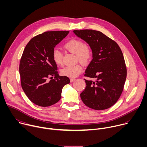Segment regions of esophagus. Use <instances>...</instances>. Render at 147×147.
Masks as SVG:
<instances>
[{
    "instance_id": "1",
    "label": "esophagus",
    "mask_w": 147,
    "mask_h": 147,
    "mask_svg": "<svg viewBox=\"0 0 147 147\" xmlns=\"http://www.w3.org/2000/svg\"><path fill=\"white\" fill-rule=\"evenodd\" d=\"M76 80V79L75 78H70V81H71V82L74 81Z\"/></svg>"
}]
</instances>
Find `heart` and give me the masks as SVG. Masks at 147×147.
<instances>
[{"mask_svg":"<svg viewBox=\"0 0 147 147\" xmlns=\"http://www.w3.org/2000/svg\"><path fill=\"white\" fill-rule=\"evenodd\" d=\"M64 48L69 52L76 54L77 59L84 63H88L92 57V51L90 46L84 44L81 40L78 39L69 40L65 44ZM52 57L56 65H61L62 54L59 49L55 48L53 50ZM82 66L80 63H77L63 68L60 70V73L64 76L73 78L78 76L82 72Z\"/></svg>","mask_w":147,"mask_h":147,"instance_id":"obj_1","label":"heart"}]
</instances>
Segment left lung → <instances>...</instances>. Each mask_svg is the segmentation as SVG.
I'll return each mask as SVG.
<instances>
[{
    "label": "left lung",
    "mask_w": 147,
    "mask_h": 147,
    "mask_svg": "<svg viewBox=\"0 0 147 147\" xmlns=\"http://www.w3.org/2000/svg\"><path fill=\"white\" fill-rule=\"evenodd\" d=\"M89 45L92 60L84 76L86 87L80 94L82 101L95 110L109 108L120 98L126 80L127 69L123 53L115 41L102 32L92 30H74Z\"/></svg>",
    "instance_id": "8db88e82"
}]
</instances>
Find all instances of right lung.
I'll list each match as a JSON object with an SVG mask.
<instances>
[{
    "label": "right lung",
    "mask_w": 147,
    "mask_h": 147,
    "mask_svg": "<svg viewBox=\"0 0 147 147\" xmlns=\"http://www.w3.org/2000/svg\"><path fill=\"white\" fill-rule=\"evenodd\" d=\"M69 33L45 32L32 38L23 51L19 67L21 84L27 96L36 105L47 107L57 103L63 88L70 82L68 77L59 75L52 57L56 45Z\"/></svg>",
    "instance_id": "add662e5"
}]
</instances>
